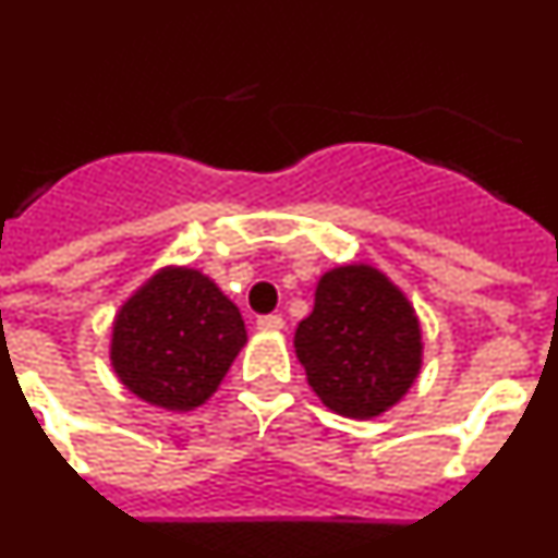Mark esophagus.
I'll use <instances>...</instances> for the list:
<instances>
[{
  "label": "esophagus",
  "mask_w": 558,
  "mask_h": 558,
  "mask_svg": "<svg viewBox=\"0 0 558 558\" xmlns=\"http://www.w3.org/2000/svg\"><path fill=\"white\" fill-rule=\"evenodd\" d=\"M284 327L282 315H259L256 318V329H263V332H279Z\"/></svg>",
  "instance_id": "1"
}]
</instances>
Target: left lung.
<instances>
[{"instance_id":"obj_1","label":"left lung","mask_w":558,"mask_h":558,"mask_svg":"<svg viewBox=\"0 0 558 558\" xmlns=\"http://www.w3.org/2000/svg\"><path fill=\"white\" fill-rule=\"evenodd\" d=\"M295 354L329 411L372 418L397 405L422 366V332L408 299L368 265L322 276Z\"/></svg>"}]
</instances>
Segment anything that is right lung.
<instances>
[{"mask_svg": "<svg viewBox=\"0 0 558 558\" xmlns=\"http://www.w3.org/2000/svg\"><path fill=\"white\" fill-rule=\"evenodd\" d=\"M245 347L243 315L192 268L153 276L113 322L111 363L150 405L190 411L215 393Z\"/></svg>", "mask_w": 558, "mask_h": 558, "instance_id": "add662e5", "label": "right lung"}]
</instances>
